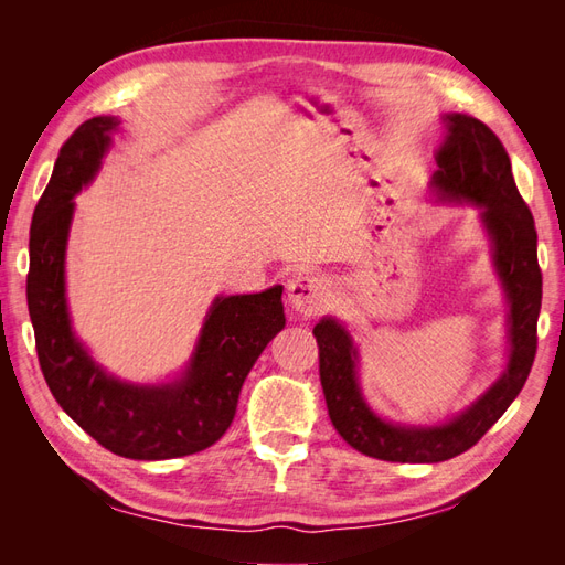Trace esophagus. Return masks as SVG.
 <instances>
[{"instance_id":"esophagus-1","label":"esophagus","mask_w":565,"mask_h":565,"mask_svg":"<svg viewBox=\"0 0 565 565\" xmlns=\"http://www.w3.org/2000/svg\"><path fill=\"white\" fill-rule=\"evenodd\" d=\"M287 297L292 309H297L303 316H316L322 311L330 301V287L328 280L316 276V273H299L287 285Z\"/></svg>"}]
</instances>
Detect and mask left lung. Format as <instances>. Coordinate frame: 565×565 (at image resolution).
<instances>
[{"label": "left lung", "mask_w": 565, "mask_h": 565, "mask_svg": "<svg viewBox=\"0 0 565 565\" xmlns=\"http://www.w3.org/2000/svg\"><path fill=\"white\" fill-rule=\"evenodd\" d=\"M446 141L436 152L434 193L440 200L471 202L492 241L494 270L509 299V363L502 377L465 413L436 426H403L374 415L358 386V351L334 318H322L313 337L320 355V384L339 436L374 459L434 465L446 461L483 438L521 393L537 351V316L542 306V270L537 231L523 202L502 141L481 119L450 113Z\"/></svg>", "instance_id": "1"}]
</instances>
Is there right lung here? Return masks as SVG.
I'll return each mask as SVG.
<instances>
[{"label": "right lung", "instance_id": "add662e5", "mask_svg": "<svg viewBox=\"0 0 565 565\" xmlns=\"http://www.w3.org/2000/svg\"><path fill=\"white\" fill-rule=\"evenodd\" d=\"M117 125V117H92L61 146L32 214L28 311L42 374L67 417L119 457L172 459L210 448L226 434L252 365L285 328L282 285L216 297L191 363L172 384H129L96 365L67 313L65 245L73 198L94 181Z\"/></svg>", "mask_w": 565, "mask_h": 565}]
</instances>
